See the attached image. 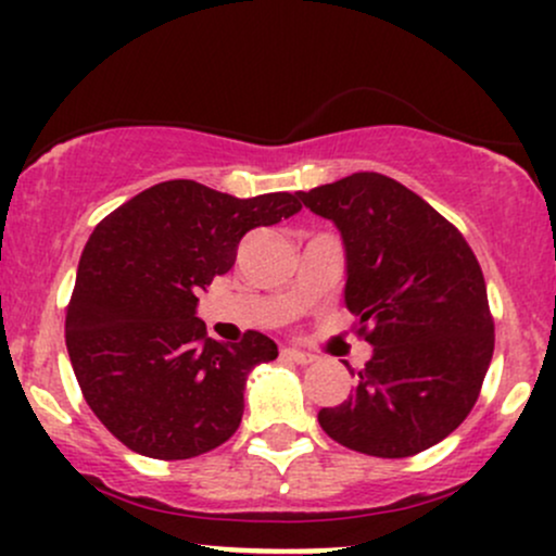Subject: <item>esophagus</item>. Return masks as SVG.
Instances as JSON below:
<instances>
[{"label":"esophagus","mask_w":556,"mask_h":556,"mask_svg":"<svg viewBox=\"0 0 556 556\" xmlns=\"http://www.w3.org/2000/svg\"><path fill=\"white\" fill-rule=\"evenodd\" d=\"M282 358L292 361V363H298V366H308V363H314V355L300 353V350H290V348H285V350H282Z\"/></svg>","instance_id":"esophagus-1"}]
</instances>
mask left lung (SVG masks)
Segmentation results:
<instances>
[{"label":"left lung","instance_id":"1","mask_svg":"<svg viewBox=\"0 0 556 556\" xmlns=\"http://www.w3.org/2000/svg\"><path fill=\"white\" fill-rule=\"evenodd\" d=\"M300 201L342 232L344 303L374 344L350 397L321 407L318 424L363 455H418L468 418L494 355L476 253L437 208L379 172L318 185Z\"/></svg>","mask_w":556,"mask_h":556}]
</instances>
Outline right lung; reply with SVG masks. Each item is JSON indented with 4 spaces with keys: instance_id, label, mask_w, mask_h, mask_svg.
I'll use <instances>...</instances> for the list:
<instances>
[{
    "instance_id": "1",
    "label": "right lung",
    "mask_w": 556,
    "mask_h": 556,
    "mask_svg": "<svg viewBox=\"0 0 556 556\" xmlns=\"http://www.w3.org/2000/svg\"><path fill=\"white\" fill-rule=\"evenodd\" d=\"M298 198H235L167 180L96 225L65 342L88 407L127 450L188 460L238 431L248 374L277 358V344L261 331L212 340L195 316L198 295L232 269L242 235L298 214Z\"/></svg>"
}]
</instances>
